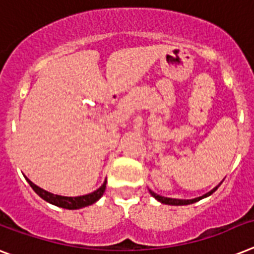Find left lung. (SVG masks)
<instances>
[{
    "mask_svg": "<svg viewBox=\"0 0 254 254\" xmlns=\"http://www.w3.org/2000/svg\"><path fill=\"white\" fill-rule=\"evenodd\" d=\"M219 187V185H218ZM218 187L214 188L213 190L209 191V193H206L205 195H202V197H198V198H194V199H176V198H168V197H162V195L156 194V193H154L152 190H150V194L152 195V197H155L156 199L159 202H162V203H166V205H172V206H181V205H190V203H194V202L199 201V199L205 198V197H207V195L213 194L214 191L218 189Z\"/></svg>",
    "mask_w": 254,
    "mask_h": 254,
    "instance_id": "left-lung-1",
    "label": "left lung"
}]
</instances>
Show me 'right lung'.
Instances as JSON below:
<instances>
[{
    "instance_id": "right-lung-1",
    "label": "right lung",
    "mask_w": 254,
    "mask_h": 254,
    "mask_svg": "<svg viewBox=\"0 0 254 254\" xmlns=\"http://www.w3.org/2000/svg\"><path fill=\"white\" fill-rule=\"evenodd\" d=\"M27 181H28V184L31 185V188L34 189L35 193H36L38 195H40L41 198L44 199V201L67 210L80 209V207H86V206H90L92 205V203H95V202L98 201V199L103 195V193H104V190H106V184H107V181H104V184L99 188L98 190L92 191V193H90V194L80 195V197H64V195L52 194V193H49V191L41 189V188H39L38 185H35L34 183L28 180V179H27Z\"/></svg>"
}]
</instances>
